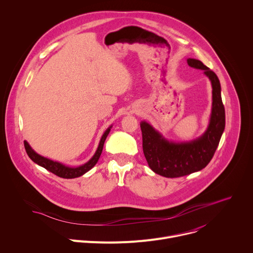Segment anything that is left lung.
<instances>
[{"label": "left lung", "mask_w": 253, "mask_h": 253, "mask_svg": "<svg viewBox=\"0 0 253 253\" xmlns=\"http://www.w3.org/2000/svg\"><path fill=\"white\" fill-rule=\"evenodd\" d=\"M187 63L190 67L204 70V74L212 84V112L206 132L191 142L174 143L165 140L145 121L140 124L143 152L149 167L167 178L189 175L206 167L218 146L225 127V109L218 77L199 60L188 59Z\"/></svg>", "instance_id": "8db88e82"}]
</instances>
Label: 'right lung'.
<instances>
[{
    "label": "right lung",
    "mask_w": 253,
    "mask_h": 253,
    "mask_svg": "<svg viewBox=\"0 0 253 253\" xmlns=\"http://www.w3.org/2000/svg\"><path fill=\"white\" fill-rule=\"evenodd\" d=\"M110 128L111 127L108 128L105 131V133L103 134L95 155L87 163H85L82 166L76 167V168L67 167V166H65V165H63V164H61L59 162H54V161H52L50 159H47V158H45L43 156H40L39 154L36 153L30 147L28 142H26V141H24V146H25V149H26V152H27L28 156L31 158L32 161H34L35 163H37L38 165L44 167L45 169H47L48 171L54 173L55 175H57L59 177L66 178V179H72V178H76V177H79V176L85 174L87 171H89L92 167L95 166V164L98 162V160L100 158V155L102 153L103 146H104V142H105L108 134H109V132H110Z\"/></svg>",
    "instance_id": "1"
}]
</instances>
